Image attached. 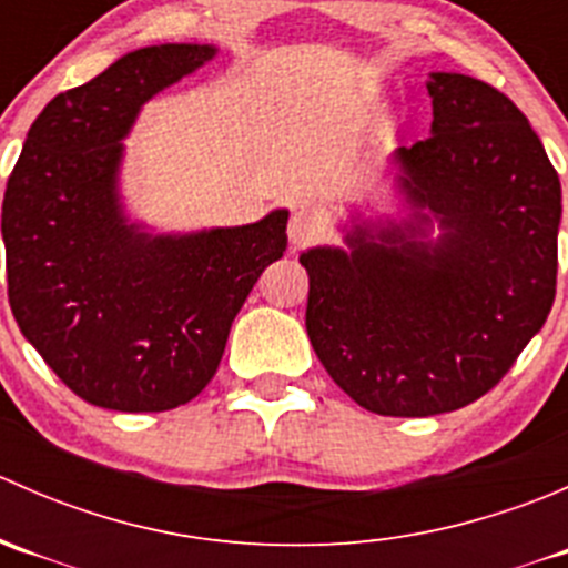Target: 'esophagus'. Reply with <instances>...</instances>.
<instances>
[{
  "label": "esophagus",
  "mask_w": 568,
  "mask_h": 568,
  "mask_svg": "<svg viewBox=\"0 0 568 568\" xmlns=\"http://www.w3.org/2000/svg\"><path fill=\"white\" fill-rule=\"evenodd\" d=\"M318 236V220L313 211H307L305 205H300V209H294V214H291L288 220V239L294 247H302V244L313 242V239Z\"/></svg>",
  "instance_id": "obj_1"
}]
</instances>
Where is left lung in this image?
Instances as JSON below:
<instances>
[{
	"label": "left lung",
	"instance_id": "8db88e82",
	"mask_svg": "<svg viewBox=\"0 0 568 568\" xmlns=\"http://www.w3.org/2000/svg\"><path fill=\"white\" fill-rule=\"evenodd\" d=\"M426 88L432 136L393 153L409 214H354L348 250L300 255L321 365L390 417L443 415L489 393L547 321L558 274L560 181L528 118L464 73H432Z\"/></svg>",
	"mask_w": 568,
	"mask_h": 568
}]
</instances>
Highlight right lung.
<instances>
[{"label":"right lung","instance_id":"1","mask_svg":"<svg viewBox=\"0 0 568 568\" xmlns=\"http://www.w3.org/2000/svg\"><path fill=\"white\" fill-rule=\"evenodd\" d=\"M216 45L129 51L45 104L8 178L2 242L19 329L79 398L168 412L203 390L252 285L288 247V211L194 233L125 216L123 140L156 93Z\"/></svg>","mask_w":568,"mask_h":568}]
</instances>
